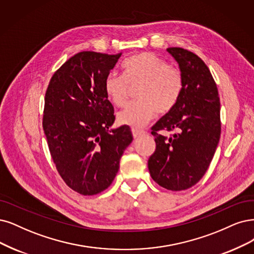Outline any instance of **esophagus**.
<instances>
[{
    "instance_id": "esophagus-1",
    "label": "esophagus",
    "mask_w": 254,
    "mask_h": 254,
    "mask_svg": "<svg viewBox=\"0 0 254 254\" xmlns=\"http://www.w3.org/2000/svg\"><path fill=\"white\" fill-rule=\"evenodd\" d=\"M132 133H133L134 138H139L140 136H142V135L145 134L144 130L139 129V128H132Z\"/></svg>"
}]
</instances>
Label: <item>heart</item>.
Returning a JSON list of instances; mask_svg holds the SVG:
<instances>
[{
  "label": "heart",
  "instance_id": "1",
  "mask_svg": "<svg viewBox=\"0 0 254 254\" xmlns=\"http://www.w3.org/2000/svg\"><path fill=\"white\" fill-rule=\"evenodd\" d=\"M124 75L109 74L105 79L106 95L117 107L124 106L128 83L141 82L137 92L139 100L129 102L117 114L120 125L142 127L159 113L171 111L182 89V77L177 70L159 56L142 52L122 64Z\"/></svg>",
  "mask_w": 254,
  "mask_h": 254
}]
</instances>
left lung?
I'll use <instances>...</instances> for the list:
<instances>
[{
	"mask_svg": "<svg viewBox=\"0 0 254 254\" xmlns=\"http://www.w3.org/2000/svg\"><path fill=\"white\" fill-rule=\"evenodd\" d=\"M179 64L182 89L171 111L152 127L156 151L148 159L155 182L166 190H184L198 183L212 160L221 136L220 99L207 65L194 53L168 48ZM175 130L170 138L159 130Z\"/></svg>",
	"mask_w": 254,
	"mask_h": 254,
	"instance_id": "1",
	"label": "left lung"
}]
</instances>
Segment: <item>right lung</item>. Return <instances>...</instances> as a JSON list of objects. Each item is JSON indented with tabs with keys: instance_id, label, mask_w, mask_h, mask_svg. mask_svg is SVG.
<instances>
[{
	"instance_id": "add662e5",
	"label": "right lung",
	"mask_w": 254,
	"mask_h": 254,
	"mask_svg": "<svg viewBox=\"0 0 254 254\" xmlns=\"http://www.w3.org/2000/svg\"><path fill=\"white\" fill-rule=\"evenodd\" d=\"M121 55L75 54L54 73L46 92L43 127L51 157L65 184L82 195L108 189L133 141L129 127L111 128L114 109L103 88Z\"/></svg>"
}]
</instances>
